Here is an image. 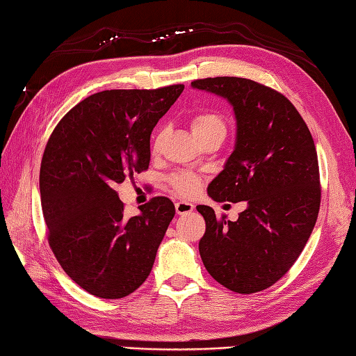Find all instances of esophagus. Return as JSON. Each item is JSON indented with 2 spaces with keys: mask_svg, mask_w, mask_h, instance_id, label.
<instances>
[{
  "mask_svg": "<svg viewBox=\"0 0 356 356\" xmlns=\"http://www.w3.org/2000/svg\"><path fill=\"white\" fill-rule=\"evenodd\" d=\"M175 210L178 215H188V213H192L195 210V205L187 201H178L175 204Z\"/></svg>",
  "mask_w": 356,
  "mask_h": 356,
  "instance_id": "esophagus-1",
  "label": "esophagus"
}]
</instances>
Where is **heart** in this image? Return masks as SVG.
Segmentation results:
<instances>
[{
    "instance_id": "1",
    "label": "heart",
    "mask_w": 356,
    "mask_h": 356,
    "mask_svg": "<svg viewBox=\"0 0 356 356\" xmlns=\"http://www.w3.org/2000/svg\"><path fill=\"white\" fill-rule=\"evenodd\" d=\"M191 129L196 138H201L211 132H225V123L220 115L215 113H200L191 122ZM161 134H158L154 140V151L156 152L161 146ZM170 186L181 196H192L200 188V179L192 173H175L170 178Z\"/></svg>"
}]
</instances>
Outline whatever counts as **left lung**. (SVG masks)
Here are the masks:
<instances>
[{"instance_id": "left-lung-1", "label": "left lung", "mask_w": 356, "mask_h": 356, "mask_svg": "<svg viewBox=\"0 0 356 356\" xmlns=\"http://www.w3.org/2000/svg\"><path fill=\"white\" fill-rule=\"evenodd\" d=\"M225 99L236 118V143L224 170L211 181L213 201H247L238 220H205L200 254L213 279L230 291L252 294L274 285L294 265L320 210L317 151L309 129L283 94L243 77L193 81Z\"/></svg>"}]
</instances>
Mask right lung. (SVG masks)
I'll return each instance as SVG.
<instances>
[{
    "label": "right lung",
    "instance_id": "1",
    "mask_svg": "<svg viewBox=\"0 0 356 356\" xmlns=\"http://www.w3.org/2000/svg\"><path fill=\"white\" fill-rule=\"evenodd\" d=\"M183 90L92 94L70 109L45 146L39 188L49 243L92 296L123 298L152 270L175 205L156 196L128 219L114 186L149 168L152 129Z\"/></svg>",
    "mask_w": 356,
    "mask_h": 356
}]
</instances>
